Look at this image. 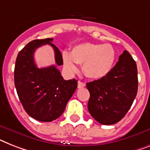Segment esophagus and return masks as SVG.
<instances>
[{"instance_id": "obj_1", "label": "esophagus", "mask_w": 150, "mask_h": 150, "mask_svg": "<svg viewBox=\"0 0 150 150\" xmlns=\"http://www.w3.org/2000/svg\"><path fill=\"white\" fill-rule=\"evenodd\" d=\"M85 86H86L85 83H83L81 82V81H78V88H83V87H84Z\"/></svg>"}]
</instances>
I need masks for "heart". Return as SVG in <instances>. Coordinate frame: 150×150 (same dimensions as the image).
Masks as SVG:
<instances>
[{
    "label": "heart",
    "instance_id": "obj_1",
    "mask_svg": "<svg viewBox=\"0 0 150 150\" xmlns=\"http://www.w3.org/2000/svg\"><path fill=\"white\" fill-rule=\"evenodd\" d=\"M115 59L116 52L108 44L83 43L74 47L70 54L62 53L63 64L68 72H76V64H83L85 75L94 80L105 77L110 73Z\"/></svg>",
    "mask_w": 150,
    "mask_h": 150
}]
</instances>
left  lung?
Here are the masks:
<instances>
[{
  "label": "left lung",
  "mask_w": 150,
  "mask_h": 150,
  "mask_svg": "<svg viewBox=\"0 0 150 150\" xmlns=\"http://www.w3.org/2000/svg\"><path fill=\"white\" fill-rule=\"evenodd\" d=\"M90 92L88 110L103 125L120 121L133 104L138 90L136 61L124 50L106 76L86 83Z\"/></svg>",
  "instance_id": "1"
}]
</instances>
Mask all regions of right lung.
Instances as JSON below:
<instances>
[{
	"label": "right lung",
	"mask_w": 150,
	"mask_h": 150,
	"mask_svg": "<svg viewBox=\"0 0 150 150\" xmlns=\"http://www.w3.org/2000/svg\"><path fill=\"white\" fill-rule=\"evenodd\" d=\"M52 41L53 38H47L28 43L19 52L14 67V84L20 101L29 116L41 122L60 117L77 87V80H64L54 65L44 68L36 65L34 51L44 44L54 48L56 64H63L61 53Z\"/></svg>",
	"instance_id": "right-lung-1"
}]
</instances>
